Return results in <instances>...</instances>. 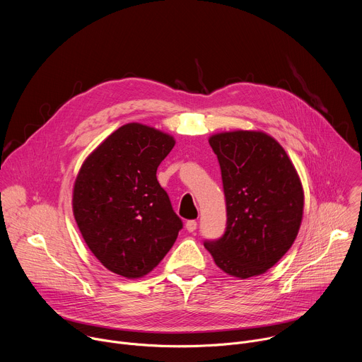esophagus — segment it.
<instances>
[{
	"mask_svg": "<svg viewBox=\"0 0 362 362\" xmlns=\"http://www.w3.org/2000/svg\"><path fill=\"white\" fill-rule=\"evenodd\" d=\"M197 228V222L196 221H187L186 222V230L187 232H194Z\"/></svg>",
	"mask_w": 362,
	"mask_h": 362,
	"instance_id": "obj_1",
	"label": "esophagus"
}]
</instances>
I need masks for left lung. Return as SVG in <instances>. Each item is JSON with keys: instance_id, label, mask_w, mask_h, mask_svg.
I'll use <instances>...</instances> for the list:
<instances>
[{"instance_id": "8db88e82", "label": "left lung", "mask_w": 362, "mask_h": 362, "mask_svg": "<svg viewBox=\"0 0 362 362\" xmlns=\"http://www.w3.org/2000/svg\"><path fill=\"white\" fill-rule=\"evenodd\" d=\"M226 199V230L204 240L215 264L246 279L265 274L292 246L303 215V190L284 147L264 132L211 136Z\"/></svg>"}]
</instances>
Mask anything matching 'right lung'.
I'll list each match as a JSON object with an SVG mask.
<instances>
[{
	"mask_svg": "<svg viewBox=\"0 0 362 362\" xmlns=\"http://www.w3.org/2000/svg\"><path fill=\"white\" fill-rule=\"evenodd\" d=\"M175 146L158 129L129 123L84 160L73 189V214L84 242L109 271L147 275L173 246L182 219L156 172Z\"/></svg>",
	"mask_w": 362,
	"mask_h": 362,
	"instance_id": "add662e5",
	"label": "right lung"
}]
</instances>
